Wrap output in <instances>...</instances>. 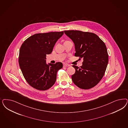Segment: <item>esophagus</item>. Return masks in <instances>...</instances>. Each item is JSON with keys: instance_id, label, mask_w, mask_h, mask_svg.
<instances>
[{"instance_id": "obj_1", "label": "esophagus", "mask_w": 128, "mask_h": 128, "mask_svg": "<svg viewBox=\"0 0 128 128\" xmlns=\"http://www.w3.org/2000/svg\"><path fill=\"white\" fill-rule=\"evenodd\" d=\"M63 66L64 67H68V66H70V64H63Z\"/></svg>"}]
</instances>
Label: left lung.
Instances as JSON below:
<instances>
[{
	"instance_id": "1",
	"label": "left lung",
	"mask_w": 128,
	"mask_h": 128,
	"mask_svg": "<svg viewBox=\"0 0 128 128\" xmlns=\"http://www.w3.org/2000/svg\"><path fill=\"white\" fill-rule=\"evenodd\" d=\"M64 32L74 43L75 56L83 60L82 66H72L75 69L72 76L73 82L84 90L94 87L103 78L108 62L104 43L95 33L74 30Z\"/></svg>"
}]
</instances>
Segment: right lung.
<instances>
[{
  "instance_id": "1",
  "label": "right lung",
  "mask_w": 128,
  "mask_h": 128,
  "mask_svg": "<svg viewBox=\"0 0 128 128\" xmlns=\"http://www.w3.org/2000/svg\"><path fill=\"white\" fill-rule=\"evenodd\" d=\"M64 32L38 33L28 38L22 45L19 64L29 85L40 90H45L56 82L58 70L62 67L61 62L46 63V55L51 54Z\"/></svg>"
}]
</instances>
